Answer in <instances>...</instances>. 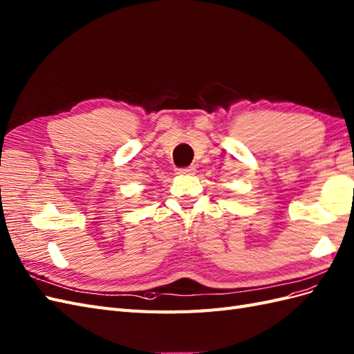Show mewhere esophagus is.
<instances>
[{"mask_svg": "<svg viewBox=\"0 0 354 354\" xmlns=\"http://www.w3.org/2000/svg\"><path fill=\"white\" fill-rule=\"evenodd\" d=\"M179 175H194L196 174V167L194 166H188V167H183L178 169Z\"/></svg>", "mask_w": 354, "mask_h": 354, "instance_id": "34e87169", "label": "esophagus"}]
</instances>
